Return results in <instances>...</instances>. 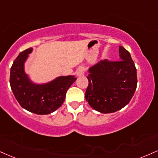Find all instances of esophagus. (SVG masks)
<instances>
[{
	"instance_id": "34e87169",
	"label": "esophagus",
	"mask_w": 158,
	"mask_h": 158,
	"mask_svg": "<svg viewBox=\"0 0 158 158\" xmlns=\"http://www.w3.org/2000/svg\"><path fill=\"white\" fill-rule=\"evenodd\" d=\"M85 70L84 68H83V67L79 68V69H78L77 72V76H79V77H81V76H84L85 75Z\"/></svg>"
}]
</instances>
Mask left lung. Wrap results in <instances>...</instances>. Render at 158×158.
Here are the masks:
<instances>
[{"label":"left lung","mask_w":158,"mask_h":158,"mask_svg":"<svg viewBox=\"0 0 158 158\" xmlns=\"http://www.w3.org/2000/svg\"><path fill=\"white\" fill-rule=\"evenodd\" d=\"M120 60H104L89 69L85 99L93 109L110 113L122 109L135 94L137 71L130 52L119 46Z\"/></svg>","instance_id":"8db88e82"}]
</instances>
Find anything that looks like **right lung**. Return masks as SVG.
I'll return each instance as SVG.
<instances>
[{"instance_id": "right-lung-1", "label": "right lung", "mask_w": 158, "mask_h": 158, "mask_svg": "<svg viewBox=\"0 0 158 158\" xmlns=\"http://www.w3.org/2000/svg\"><path fill=\"white\" fill-rule=\"evenodd\" d=\"M29 48L20 53L10 71V86L15 97L23 108L38 115H47L56 110L63 104L66 92L77 78L73 76L60 77L45 85L32 83L24 72V62Z\"/></svg>"}]
</instances>
